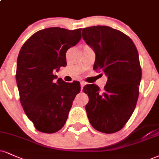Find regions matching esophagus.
<instances>
[{
    "label": "esophagus",
    "instance_id": "34e87169",
    "mask_svg": "<svg viewBox=\"0 0 159 159\" xmlns=\"http://www.w3.org/2000/svg\"><path fill=\"white\" fill-rule=\"evenodd\" d=\"M80 84H81V89H83L84 86V85L86 84V82H84V81H81V82H80Z\"/></svg>",
    "mask_w": 159,
    "mask_h": 159
}]
</instances>
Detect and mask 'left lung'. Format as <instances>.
Segmentation results:
<instances>
[{"label":"left lung","mask_w":159,"mask_h":159,"mask_svg":"<svg viewBox=\"0 0 159 159\" xmlns=\"http://www.w3.org/2000/svg\"><path fill=\"white\" fill-rule=\"evenodd\" d=\"M82 38L95 53L93 69L107 76L104 90L87 84L86 105L88 119L96 130L119 131L131 117L139 95L141 69L133 41L119 30L107 26L84 28Z\"/></svg>","instance_id":"left-lung-1"}]
</instances>
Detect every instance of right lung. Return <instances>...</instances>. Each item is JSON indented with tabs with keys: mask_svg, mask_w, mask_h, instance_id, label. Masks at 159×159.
I'll return each mask as SVG.
<instances>
[{
	"mask_svg": "<svg viewBox=\"0 0 159 159\" xmlns=\"http://www.w3.org/2000/svg\"><path fill=\"white\" fill-rule=\"evenodd\" d=\"M81 38V29L50 27L33 34L20 49L16 81L25 113L36 129L53 133L64 127L72 101L81 91L78 81L57 82V72L66 65V52Z\"/></svg>",
	"mask_w": 159,
	"mask_h": 159,
	"instance_id": "1",
	"label": "right lung"
}]
</instances>
